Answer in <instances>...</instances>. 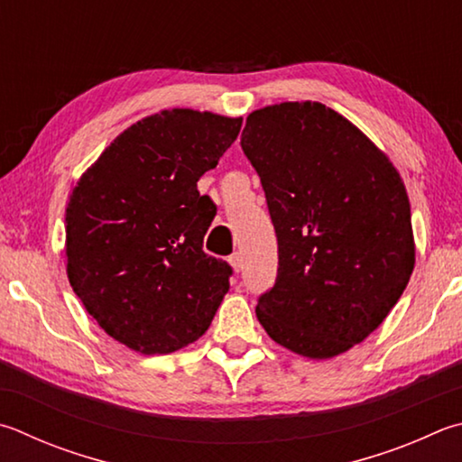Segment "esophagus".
<instances>
[{"mask_svg":"<svg viewBox=\"0 0 462 462\" xmlns=\"http://www.w3.org/2000/svg\"><path fill=\"white\" fill-rule=\"evenodd\" d=\"M228 263L232 264V268H234V271H236V273H240V271H242V266H245V260H242V254H240V253H234V254H230Z\"/></svg>","mask_w":462,"mask_h":462,"instance_id":"1","label":"esophagus"}]
</instances>
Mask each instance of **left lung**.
I'll use <instances>...</instances> for the list:
<instances>
[{"label":"left lung","instance_id":"obj_1","mask_svg":"<svg viewBox=\"0 0 462 462\" xmlns=\"http://www.w3.org/2000/svg\"><path fill=\"white\" fill-rule=\"evenodd\" d=\"M240 145L279 242L258 321L299 356H339L382 325L414 271L404 181L354 123L311 100L250 113Z\"/></svg>","mask_w":462,"mask_h":462}]
</instances>
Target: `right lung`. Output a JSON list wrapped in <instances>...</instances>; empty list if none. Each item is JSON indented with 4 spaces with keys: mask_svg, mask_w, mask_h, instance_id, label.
Returning <instances> with one entry per match:
<instances>
[{
    "mask_svg": "<svg viewBox=\"0 0 462 462\" xmlns=\"http://www.w3.org/2000/svg\"><path fill=\"white\" fill-rule=\"evenodd\" d=\"M242 127L191 108L123 131L82 173L66 208V273L97 323L139 354L202 337L230 289L232 266L204 253L216 216L198 180Z\"/></svg>",
    "mask_w": 462,
    "mask_h": 462,
    "instance_id": "1",
    "label": "right lung"
}]
</instances>
